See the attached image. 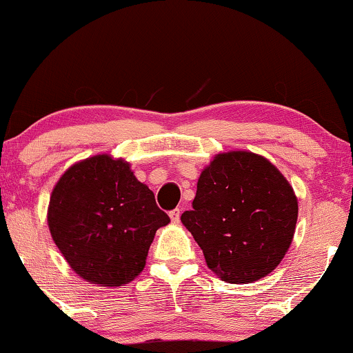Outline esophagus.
<instances>
[{"mask_svg":"<svg viewBox=\"0 0 353 353\" xmlns=\"http://www.w3.org/2000/svg\"><path fill=\"white\" fill-rule=\"evenodd\" d=\"M170 220H172V223H178V221H180V215H181V210L180 209H173V210H170Z\"/></svg>","mask_w":353,"mask_h":353,"instance_id":"1","label":"esophagus"}]
</instances>
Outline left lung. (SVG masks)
I'll use <instances>...</instances> for the list:
<instances>
[{"mask_svg":"<svg viewBox=\"0 0 353 353\" xmlns=\"http://www.w3.org/2000/svg\"><path fill=\"white\" fill-rule=\"evenodd\" d=\"M297 212L292 186L272 162L231 151L202 170L192 210L181 221L216 276L245 284L278 267L292 243Z\"/></svg>","mask_w":353,"mask_h":353,"instance_id":"1","label":"left lung"}]
</instances>
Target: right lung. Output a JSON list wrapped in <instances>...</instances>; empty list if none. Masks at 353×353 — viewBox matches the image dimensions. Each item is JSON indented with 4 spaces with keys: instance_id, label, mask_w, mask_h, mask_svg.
<instances>
[{
    "instance_id": "obj_1",
    "label": "right lung",
    "mask_w": 353,
    "mask_h": 353,
    "mask_svg": "<svg viewBox=\"0 0 353 353\" xmlns=\"http://www.w3.org/2000/svg\"><path fill=\"white\" fill-rule=\"evenodd\" d=\"M168 221L130 163L108 154L72 165L48 207L52 241L70 268L88 283L110 288L143 272L156 231Z\"/></svg>"
}]
</instances>
